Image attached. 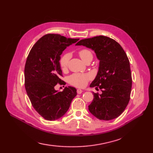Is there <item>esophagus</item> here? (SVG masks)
Listing matches in <instances>:
<instances>
[{
  "label": "esophagus",
  "mask_w": 153,
  "mask_h": 153,
  "mask_svg": "<svg viewBox=\"0 0 153 153\" xmlns=\"http://www.w3.org/2000/svg\"><path fill=\"white\" fill-rule=\"evenodd\" d=\"M82 92H83V91L82 90V89H77V94H81Z\"/></svg>",
  "instance_id": "34e87169"
}]
</instances>
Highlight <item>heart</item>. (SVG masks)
Listing matches in <instances>:
<instances>
[{"mask_svg":"<svg viewBox=\"0 0 153 153\" xmlns=\"http://www.w3.org/2000/svg\"><path fill=\"white\" fill-rule=\"evenodd\" d=\"M79 54L83 62H85L88 59L93 58V54L89 49L84 48L79 52ZM70 54L65 53L62 56L59 60L61 68L63 70H65L68 68L69 61L70 59ZM91 79V76L89 74L82 73H74L69 77V82L74 86L76 87H84L87 84L88 80Z\"/></svg>","mask_w":153,"mask_h":153,"instance_id":"1","label":"heart"}]
</instances>
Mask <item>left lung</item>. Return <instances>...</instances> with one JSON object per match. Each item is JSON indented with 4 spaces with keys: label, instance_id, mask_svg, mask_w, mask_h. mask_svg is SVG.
<instances>
[{
    "label": "left lung",
    "instance_id": "1",
    "mask_svg": "<svg viewBox=\"0 0 153 153\" xmlns=\"http://www.w3.org/2000/svg\"><path fill=\"white\" fill-rule=\"evenodd\" d=\"M76 45L91 48L99 60L97 74L89 86L99 88L102 94L93 92L94 100L88 106L89 111L100 120L119 117L128 105L132 82L125 52L114 39L104 36L81 39Z\"/></svg>",
    "mask_w": 153,
    "mask_h": 153
}]
</instances>
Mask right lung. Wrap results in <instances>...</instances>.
<instances>
[{
  "label": "right lung",
  "instance_id": "obj_1",
  "mask_svg": "<svg viewBox=\"0 0 153 153\" xmlns=\"http://www.w3.org/2000/svg\"><path fill=\"white\" fill-rule=\"evenodd\" d=\"M79 39L53 33L45 35L28 56L25 67L26 91L33 108L45 120L55 121L64 116L77 94L74 87L59 91L54 86L62 83L60 55Z\"/></svg>",
  "mask_w": 153,
  "mask_h": 153
}]
</instances>
